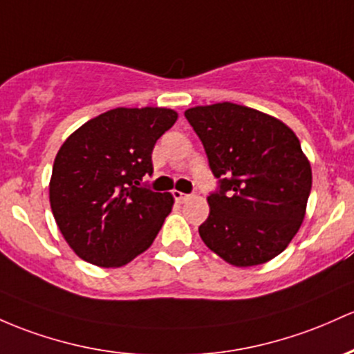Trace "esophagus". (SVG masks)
<instances>
[{
	"label": "esophagus",
	"instance_id": "1",
	"mask_svg": "<svg viewBox=\"0 0 354 354\" xmlns=\"http://www.w3.org/2000/svg\"><path fill=\"white\" fill-rule=\"evenodd\" d=\"M173 196H174V200L178 201V203H185L186 200H189V196H192V195H186V193L176 192V189H174V192H173Z\"/></svg>",
	"mask_w": 354,
	"mask_h": 354
}]
</instances>
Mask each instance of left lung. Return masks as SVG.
Returning <instances> with one entry per match:
<instances>
[{"label":"left lung","mask_w":354,"mask_h":354,"mask_svg":"<svg viewBox=\"0 0 354 354\" xmlns=\"http://www.w3.org/2000/svg\"><path fill=\"white\" fill-rule=\"evenodd\" d=\"M218 181L200 225L209 250L236 267L281 254L304 220L313 185L296 134L255 109L232 102L185 112Z\"/></svg>","instance_id":"left-lung-1"}]
</instances>
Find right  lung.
<instances>
[{
	"label": "right lung",
	"mask_w": 354,
	"mask_h": 354,
	"mask_svg": "<svg viewBox=\"0 0 354 354\" xmlns=\"http://www.w3.org/2000/svg\"><path fill=\"white\" fill-rule=\"evenodd\" d=\"M171 109H112L85 122L58 151L50 207L80 259L120 267L149 248L173 207L142 185L154 145L176 122Z\"/></svg>",
	"instance_id": "obj_1"
}]
</instances>
